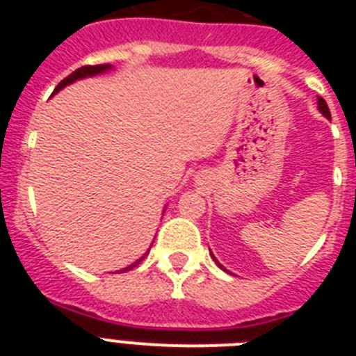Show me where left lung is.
Listing matches in <instances>:
<instances>
[{"label": "left lung", "instance_id": "obj_1", "mask_svg": "<svg viewBox=\"0 0 356 356\" xmlns=\"http://www.w3.org/2000/svg\"><path fill=\"white\" fill-rule=\"evenodd\" d=\"M317 108H319V112H321V114H323V115H325L326 119H332V115H330V108H328V105H326V102H325V99H323V97H321V96H317ZM210 257H212V259L216 260V264H217V266H219V267H221L222 271H226L225 267H222L221 264L217 262V259H216V257H213L212 251H210ZM226 273H228V271H226Z\"/></svg>", "mask_w": 356, "mask_h": 356}]
</instances>
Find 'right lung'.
<instances>
[{
  "instance_id": "right-lung-1",
  "label": "right lung",
  "mask_w": 356,
  "mask_h": 356,
  "mask_svg": "<svg viewBox=\"0 0 356 356\" xmlns=\"http://www.w3.org/2000/svg\"><path fill=\"white\" fill-rule=\"evenodd\" d=\"M112 69H114V65H110V64H102V65H83V67L76 69V71H72L67 78H64V80H62L60 83L56 85V89L53 90L51 96H55L56 92H60V90L64 89V87H67V85L74 83V81L83 80V78H92V76H97V74H103V72H108V71H112ZM163 212H165V209H163ZM149 250H151V246H149ZM149 250H147L146 253H144L139 260H135L134 264H130V266H128V267H124V269H121V271H119V273L130 271V269H134V267L139 266V264L143 262V260H144V257H146V254L149 253Z\"/></svg>"
}]
</instances>
